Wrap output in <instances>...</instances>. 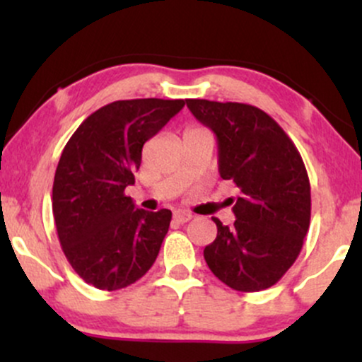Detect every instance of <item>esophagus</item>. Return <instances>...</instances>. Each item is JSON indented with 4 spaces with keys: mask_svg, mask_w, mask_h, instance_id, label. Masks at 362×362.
Instances as JSON below:
<instances>
[{
    "mask_svg": "<svg viewBox=\"0 0 362 362\" xmlns=\"http://www.w3.org/2000/svg\"><path fill=\"white\" fill-rule=\"evenodd\" d=\"M173 219H175L177 223L184 224V223L190 221V219H192V214L187 213V211H175V214H173Z\"/></svg>",
    "mask_w": 362,
    "mask_h": 362,
    "instance_id": "esophagus-1",
    "label": "esophagus"
}]
</instances>
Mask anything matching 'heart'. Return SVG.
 Wrapping results in <instances>:
<instances>
[{
	"label": "heart",
	"mask_w": 362,
	"mask_h": 362,
	"mask_svg": "<svg viewBox=\"0 0 362 362\" xmlns=\"http://www.w3.org/2000/svg\"><path fill=\"white\" fill-rule=\"evenodd\" d=\"M202 127H199V126H192V127H189L187 129V131H201Z\"/></svg>",
	"instance_id": "heart-1"
}]
</instances>
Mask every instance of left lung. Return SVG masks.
Returning a JSON list of instances; mask_svg holds the SVG:
<instances>
[{"label":"left lung","mask_w":362,"mask_h":362,"mask_svg":"<svg viewBox=\"0 0 362 362\" xmlns=\"http://www.w3.org/2000/svg\"><path fill=\"white\" fill-rule=\"evenodd\" d=\"M187 107L214 131L219 175L240 189L233 213L204 248L211 272L231 289L264 291L300 255L311 218L310 178L294 143L271 115L248 103L190 98ZM233 201V199H231Z\"/></svg>","instance_id":"left-lung-1"}]
</instances>
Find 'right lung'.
Here are the masks:
<instances>
[{"label": "right lung", "instance_id": "1", "mask_svg": "<svg viewBox=\"0 0 362 362\" xmlns=\"http://www.w3.org/2000/svg\"><path fill=\"white\" fill-rule=\"evenodd\" d=\"M185 100L134 98L88 115L66 143L52 185L57 238L74 272L97 289L134 284L155 264L172 211L136 209L134 184L144 143Z\"/></svg>", "mask_w": 362, "mask_h": 362}]
</instances>
